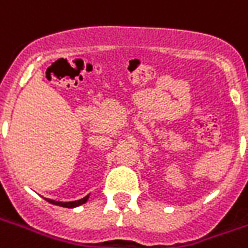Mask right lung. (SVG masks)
<instances>
[{
    "label": "right lung",
    "instance_id": "add662e5",
    "mask_svg": "<svg viewBox=\"0 0 248 248\" xmlns=\"http://www.w3.org/2000/svg\"><path fill=\"white\" fill-rule=\"evenodd\" d=\"M89 197L90 195H86V197H83L82 199L79 201H71V202H57V201H53V199H47L45 198L46 201L51 204H56V206H61V207H67V208H74V207H78V206H81L83 203H86L89 201Z\"/></svg>",
    "mask_w": 248,
    "mask_h": 248
}]
</instances>
